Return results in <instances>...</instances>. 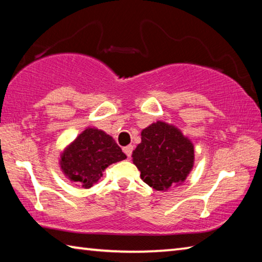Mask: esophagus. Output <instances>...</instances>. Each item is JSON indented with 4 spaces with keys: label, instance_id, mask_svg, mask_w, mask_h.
Here are the masks:
<instances>
[{
    "label": "esophagus",
    "instance_id": "obj_1",
    "mask_svg": "<svg viewBox=\"0 0 262 262\" xmlns=\"http://www.w3.org/2000/svg\"><path fill=\"white\" fill-rule=\"evenodd\" d=\"M123 152L127 155L128 158H130L133 154V145H127V147L123 148Z\"/></svg>",
    "mask_w": 262,
    "mask_h": 262
}]
</instances>
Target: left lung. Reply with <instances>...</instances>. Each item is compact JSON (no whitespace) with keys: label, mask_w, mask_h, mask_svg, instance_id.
<instances>
[{"label":"left lung","mask_w":262,"mask_h":262,"mask_svg":"<svg viewBox=\"0 0 262 262\" xmlns=\"http://www.w3.org/2000/svg\"><path fill=\"white\" fill-rule=\"evenodd\" d=\"M142 142L133 151L141 179L157 190L183 183L192 170L194 147L174 126L157 121L141 133Z\"/></svg>","instance_id":"1"}]
</instances>
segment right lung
Returning a JSON list of instances; mask_svg holds the SVG:
<instances>
[{"instance_id":"obj_1","label":"right lung","mask_w":262,"mask_h":262,"mask_svg":"<svg viewBox=\"0 0 262 262\" xmlns=\"http://www.w3.org/2000/svg\"><path fill=\"white\" fill-rule=\"evenodd\" d=\"M126 158L110 135L103 130L88 128L66 149L60 165L70 180L84 188H90L98 183L106 167Z\"/></svg>"}]
</instances>
